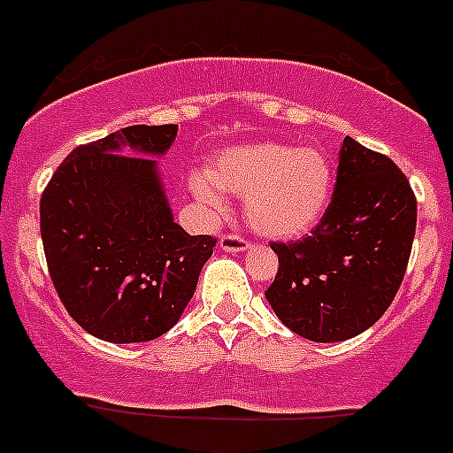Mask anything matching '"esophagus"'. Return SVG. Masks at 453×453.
Instances as JSON below:
<instances>
[{"label":"esophagus","instance_id":"34e87169","mask_svg":"<svg viewBox=\"0 0 453 453\" xmlns=\"http://www.w3.org/2000/svg\"><path fill=\"white\" fill-rule=\"evenodd\" d=\"M219 248L226 250V252L236 254V252H245V250L250 248V243L236 234H226V236H221V241H219Z\"/></svg>","mask_w":453,"mask_h":453}]
</instances>
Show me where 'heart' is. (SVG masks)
<instances>
[{"label": "heart", "mask_w": 453, "mask_h": 453, "mask_svg": "<svg viewBox=\"0 0 453 453\" xmlns=\"http://www.w3.org/2000/svg\"><path fill=\"white\" fill-rule=\"evenodd\" d=\"M334 186L327 157L314 146L261 142L227 148L208 174L190 177L195 199L221 212L223 192L243 196L245 221L267 239H296L323 217Z\"/></svg>", "instance_id": "1"}]
</instances>
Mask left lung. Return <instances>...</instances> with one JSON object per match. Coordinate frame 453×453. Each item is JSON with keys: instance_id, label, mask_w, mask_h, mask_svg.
Instances as JSON below:
<instances>
[{"instance_id": "1", "label": "left lung", "mask_w": 453, "mask_h": 453, "mask_svg": "<svg viewBox=\"0 0 453 453\" xmlns=\"http://www.w3.org/2000/svg\"><path fill=\"white\" fill-rule=\"evenodd\" d=\"M416 232V196L392 159L343 139L332 201L310 236L272 243L265 298L285 327L338 343L376 323L396 296Z\"/></svg>"}]
</instances>
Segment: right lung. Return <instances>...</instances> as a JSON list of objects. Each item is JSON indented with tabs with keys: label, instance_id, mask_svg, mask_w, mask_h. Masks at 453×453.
I'll return each instance as SVG.
<instances>
[{
	"label": "right lung",
	"instance_id": "obj_1",
	"mask_svg": "<svg viewBox=\"0 0 453 453\" xmlns=\"http://www.w3.org/2000/svg\"><path fill=\"white\" fill-rule=\"evenodd\" d=\"M179 126H128L79 146L39 203L48 272L68 314L108 343H146L181 319L217 239L174 223L159 165Z\"/></svg>",
	"mask_w": 453,
	"mask_h": 453
}]
</instances>
